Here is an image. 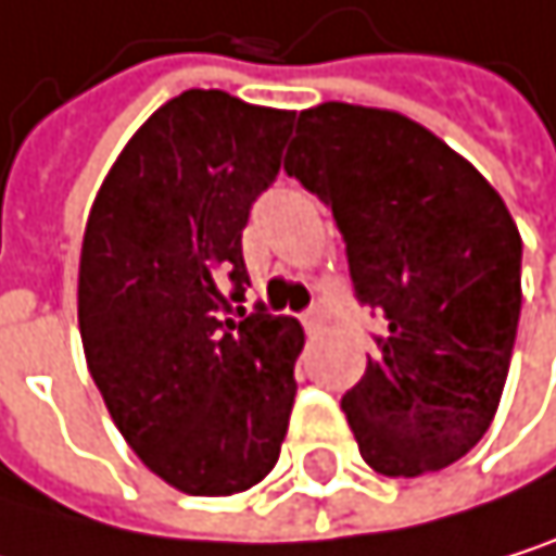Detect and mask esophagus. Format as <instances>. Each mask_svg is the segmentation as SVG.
Instances as JSON below:
<instances>
[{
	"instance_id": "1",
	"label": "esophagus",
	"mask_w": 556,
	"mask_h": 556,
	"mask_svg": "<svg viewBox=\"0 0 556 556\" xmlns=\"http://www.w3.org/2000/svg\"><path fill=\"white\" fill-rule=\"evenodd\" d=\"M301 325L308 328L312 334H318V331H321V328L328 325V315H325V308H321V304H312V308L301 315Z\"/></svg>"
}]
</instances>
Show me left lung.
<instances>
[{"mask_svg": "<svg viewBox=\"0 0 556 556\" xmlns=\"http://www.w3.org/2000/svg\"><path fill=\"white\" fill-rule=\"evenodd\" d=\"M331 208L378 357L341 410L384 478H421L491 428L520 318V231L491 181L391 109L325 102L298 115L285 162Z\"/></svg>", "mask_w": 556, "mask_h": 556, "instance_id": "8db88e82", "label": "left lung"}]
</instances>
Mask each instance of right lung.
I'll return each instance as SVG.
<instances>
[{"mask_svg": "<svg viewBox=\"0 0 556 556\" xmlns=\"http://www.w3.org/2000/svg\"><path fill=\"white\" fill-rule=\"evenodd\" d=\"M291 122L285 109L188 89L128 138L86 222L89 371L128 447L181 494L255 488L288 434L304 331L265 308L230 312L248 285L241 228L281 168Z\"/></svg>", "mask_w": 556, "mask_h": 556, "instance_id": "add662e5", "label": "right lung"}]
</instances>
